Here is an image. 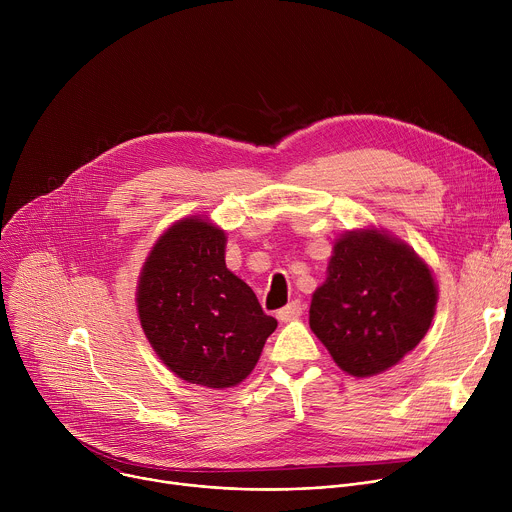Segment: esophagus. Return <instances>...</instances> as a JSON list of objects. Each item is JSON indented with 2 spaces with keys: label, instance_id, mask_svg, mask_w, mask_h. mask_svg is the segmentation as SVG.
I'll list each match as a JSON object with an SVG mask.
<instances>
[{
  "label": "esophagus",
  "instance_id": "34e87169",
  "mask_svg": "<svg viewBox=\"0 0 512 512\" xmlns=\"http://www.w3.org/2000/svg\"><path fill=\"white\" fill-rule=\"evenodd\" d=\"M302 312H304L302 302H300V300H294V302H289L285 308H281V310L277 312V318H279L281 322H289V320H296L298 316H302Z\"/></svg>",
  "mask_w": 512,
  "mask_h": 512
}]
</instances>
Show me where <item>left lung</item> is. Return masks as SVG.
<instances>
[{"instance_id":"left-lung-1","label":"left lung","mask_w":512,"mask_h":512,"mask_svg":"<svg viewBox=\"0 0 512 512\" xmlns=\"http://www.w3.org/2000/svg\"><path fill=\"white\" fill-rule=\"evenodd\" d=\"M435 304L431 271L407 245L377 231L348 233L314 291L310 328L342 371L373 377L421 342Z\"/></svg>"}]
</instances>
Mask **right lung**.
<instances>
[{
    "instance_id": "1",
    "label": "right lung",
    "mask_w": 512,
    "mask_h": 512,
    "mask_svg": "<svg viewBox=\"0 0 512 512\" xmlns=\"http://www.w3.org/2000/svg\"><path fill=\"white\" fill-rule=\"evenodd\" d=\"M225 233L186 218L164 233L143 265L137 287L141 328L180 379L225 389L259 360L277 320L225 263Z\"/></svg>"
}]
</instances>
